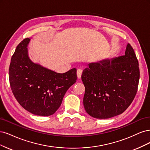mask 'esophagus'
Here are the masks:
<instances>
[{
	"instance_id": "34e87169",
	"label": "esophagus",
	"mask_w": 150,
	"mask_h": 150,
	"mask_svg": "<svg viewBox=\"0 0 150 150\" xmlns=\"http://www.w3.org/2000/svg\"><path fill=\"white\" fill-rule=\"evenodd\" d=\"M82 71H83V70H82V69H79L78 70H77L76 74H77V76H78V78H79V79H80V77H81V74H82Z\"/></svg>"
}]
</instances>
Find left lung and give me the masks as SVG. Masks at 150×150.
I'll return each mask as SVG.
<instances>
[{
  "mask_svg": "<svg viewBox=\"0 0 150 150\" xmlns=\"http://www.w3.org/2000/svg\"><path fill=\"white\" fill-rule=\"evenodd\" d=\"M139 79L138 61L129 43L125 55L90 64L81 75L86 113L98 119L122 114L134 98Z\"/></svg>",
  "mask_w": 150,
  "mask_h": 150,
  "instance_id": "1",
  "label": "left lung"
}]
</instances>
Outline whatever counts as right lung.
Returning a JSON list of instances; mask_svg holds the SVG:
<instances>
[{
    "label": "right lung",
    "mask_w": 150,
    "mask_h": 150,
    "mask_svg": "<svg viewBox=\"0 0 150 150\" xmlns=\"http://www.w3.org/2000/svg\"><path fill=\"white\" fill-rule=\"evenodd\" d=\"M29 41L28 38L23 39L12 57L11 88L24 109L35 115L50 116L59 109L66 91L76 82V69L59 74L34 64L28 55Z\"/></svg>",
    "instance_id": "add662e5"
}]
</instances>
